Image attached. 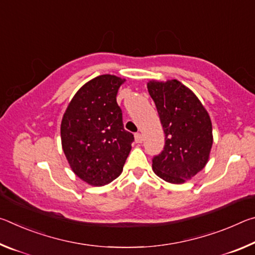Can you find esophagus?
I'll use <instances>...</instances> for the list:
<instances>
[{
    "label": "esophagus",
    "instance_id": "34e87169",
    "mask_svg": "<svg viewBox=\"0 0 255 255\" xmlns=\"http://www.w3.org/2000/svg\"><path fill=\"white\" fill-rule=\"evenodd\" d=\"M135 140L136 143H141V141H143V136H141V133L139 132L135 133Z\"/></svg>",
    "mask_w": 255,
    "mask_h": 255
}]
</instances>
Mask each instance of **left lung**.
I'll use <instances>...</instances> for the list:
<instances>
[{
    "label": "left lung",
    "instance_id": "1",
    "mask_svg": "<svg viewBox=\"0 0 255 255\" xmlns=\"http://www.w3.org/2000/svg\"><path fill=\"white\" fill-rule=\"evenodd\" d=\"M147 89L165 133L163 150L152 159L153 170L164 181L183 183L208 162L213 146L209 115L195 93L179 81H150Z\"/></svg>",
    "mask_w": 255,
    "mask_h": 255
}]
</instances>
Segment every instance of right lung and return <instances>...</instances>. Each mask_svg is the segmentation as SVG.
<instances>
[{
  "instance_id": "right-lung-1",
  "label": "right lung",
  "mask_w": 255,
  "mask_h": 255,
  "mask_svg": "<svg viewBox=\"0 0 255 255\" xmlns=\"http://www.w3.org/2000/svg\"><path fill=\"white\" fill-rule=\"evenodd\" d=\"M124 82L109 74L88 82L72 99L62 120L63 150L73 172L96 187L118 178L131 149L133 135L125 130L117 103Z\"/></svg>"
}]
</instances>
